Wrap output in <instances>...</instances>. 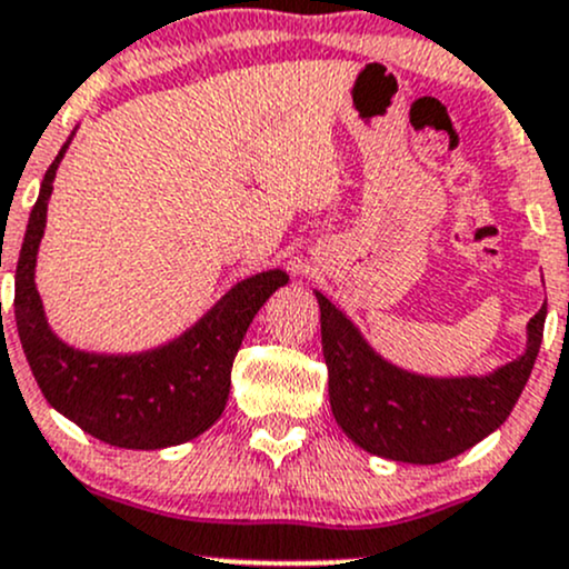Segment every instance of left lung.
Returning <instances> with one entry per match:
<instances>
[{
  "instance_id": "obj_1",
  "label": "left lung",
  "mask_w": 569,
  "mask_h": 569,
  "mask_svg": "<svg viewBox=\"0 0 569 569\" xmlns=\"http://www.w3.org/2000/svg\"><path fill=\"white\" fill-rule=\"evenodd\" d=\"M336 423L366 453L442 463L505 423L540 352L548 307L527 322V347L510 363L467 377L415 375L385 360L356 322L315 290Z\"/></svg>"
}]
</instances>
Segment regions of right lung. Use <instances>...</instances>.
<instances>
[{
  "instance_id": "obj_1",
  "label": "right lung",
  "mask_w": 569,
  "mask_h": 569,
  "mask_svg": "<svg viewBox=\"0 0 569 569\" xmlns=\"http://www.w3.org/2000/svg\"><path fill=\"white\" fill-rule=\"evenodd\" d=\"M76 136V130H72ZM72 136L46 170L16 268V328L42 396L100 442L160 450L211 429L228 405L230 371L262 303L290 282L282 268L241 279L184 333L143 352H89L48 326L34 268L53 179Z\"/></svg>"
}]
</instances>
